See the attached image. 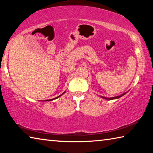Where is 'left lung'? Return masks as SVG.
I'll return each instance as SVG.
<instances>
[{
  "label": "left lung",
  "instance_id": "obj_1",
  "mask_svg": "<svg viewBox=\"0 0 153 153\" xmlns=\"http://www.w3.org/2000/svg\"><path fill=\"white\" fill-rule=\"evenodd\" d=\"M127 92H125V93H123V94H121V95H120V96H117V97H112V98H106V97H102V98H105V99H107V100H113V99H116V98H119L121 97H122V96H123L124 94H126Z\"/></svg>",
  "mask_w": 153,
  "mask_h": 153
}]
</instances>
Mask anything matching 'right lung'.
<instances>
[{
    "label": "right lung",
    "instance_id": "obj_1",
    "mask_svg": "<svg viewBox=\"0 0 153 153\" xmlns=\"http://www.w3.org/2000/svg\"><path fill=\"white\" fill-rule=\"evenodd\" d=\"M65 92H63V94H62L61 95H63V94H64V93H65ZM61 95H60V96H59V97H56V98H55V99H56V98H59V97H60ZM54 100V98H53V99H50V100H46V101H51V100Z\"/></svg>",
    "mask_w": 153,
    "mask_h": 153
}]
</instances>
